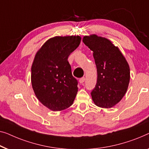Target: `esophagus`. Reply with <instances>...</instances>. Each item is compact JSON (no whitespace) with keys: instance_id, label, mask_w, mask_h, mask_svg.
<instances>
[{"instance_id":"esophagus-1","label":"esophagus","mask_w":149,"mask_h":149,"mask_svg":"<svg viewBox=\"0 0 149 149\" xmlns=\"http://www.w3.org/2000/svg\"><path fill=\"white\" fill-rule=\"evenodd\" d=\"M85 77H82V78H81V79H79V82H80V83H81V84L83 83L84 82H85Z\"/></svg>"}]
</instances>
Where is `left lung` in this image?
Listing matches in <instances>:
<instances>
[{
	"mask_svg": "<svg viewBox=\"0 0 149 149\" xmlns=\"http://www.w3.org/2000/svg\"><path fill=\"white\" fill-rule=\"evenodd\" d=\"M83 42L93 52L97 72L95 87L91 94L97 106L110 108L122 100L130 82V67L118 47L95 34L84 36Z\"/></svg>",
	"mask_w": 149,
	"mask_h": 149,
	"instance_id": "obj_1",
	"label": "left lung"
}]
</instances>
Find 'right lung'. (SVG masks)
Wrapping results in <instances>:
<instances>
[{
    "label": "right lung",
    "mask_w": 149,
    "mask_h": 149,
    "mask_svg": "<svg viewBox=\"0 0 149 149\" xmlns=\"http://www.w3.org/2000/svg\"><path fill=\"white\" fill-rule=\"evenodd\" d=\"M79 36H56L37 52L31 66V85L38 100L51 110L69 107L78 91L68 58L81 43Z\"/></svg>",
    "instance_id": "right-lung-1"
}]
</instances>
